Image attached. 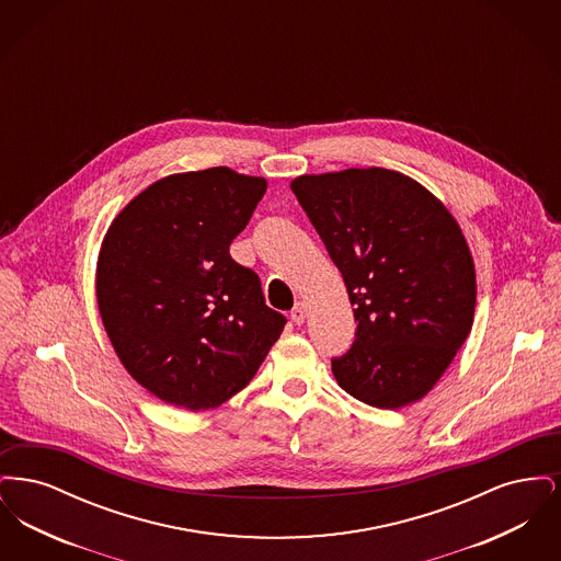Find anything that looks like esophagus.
Here are the masks:
<instances>
[{
  "label": "esophagus",
  "mask_w": 561,
  "mask_h": 561,
  "mask_svg": "<svg viewBox=\"0 0 561 561\" xmlns=\"http://www.w3.org/2000/svg\"><path fill=\"white\" fill-rule=\"evenodd\" d=\"M290 318H293L294 323H302L305 318H307V309H305V305L302 302H296L293 307V311H290Z\"/></svg>",
  "instance_id": "obj_1"
}]
</instances>
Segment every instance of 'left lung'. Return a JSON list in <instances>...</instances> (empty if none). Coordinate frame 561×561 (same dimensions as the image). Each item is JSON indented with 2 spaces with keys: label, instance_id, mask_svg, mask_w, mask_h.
Wrapping results in <instances>:
<instances>
[{
  "label": "left lung",
  "instance_id": "1",
  "mask_svg": "<svg viewBox=\"0 0 561 561\" xmlns=\"http://www.w3.org/2000/svg\"><path fill=\"white\" fill-rule=\"evenodd\" d=\"M343 273L355 341L332 359L339 385L374 408L421 400L473 325L476 267L427 188L385 168L307 174L290 185Z\"/></svg>",
  "mask_w": 561,
  "mask_h": 561
}]
</instances>
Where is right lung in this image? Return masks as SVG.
Instances as JSON below:
<instances>
[{
    "label": "right lung",
    "instance_id": "right-lung-1",
    "mask_svg": "<svg viewBox=\"0 0 561 561\" xmlns=\"http://www.w3.org/2000/svg\"><path fill=\"white\" fill-rule=\"evenodd\" d=\"M265 191V179L225 165L172 174L108 227L101 318L126 370L165 403L199 412L233 398L286 325L229 254Z\"/></svg>",
    "mask_w": 561,
    "mask_h": 561
}]
</instances>
